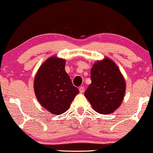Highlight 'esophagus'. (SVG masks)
<instances>
[{
    "label": "esophagus",
    "instance_id": "obj_1",
    "mask_svg": "<svg viewBox=\"0 0 153 153\" xmlns=\"http://www.w3.org/2000/svg\"><path fill=\"white\" fill-rule=\"evenodd\" d=\"M84 90H85V88H84L83 86H80L79 88V91H80V93H83L84 92Z\"/></svg>",
    "mask_w": 153,
    "mask_h": 153
}]
</instances>
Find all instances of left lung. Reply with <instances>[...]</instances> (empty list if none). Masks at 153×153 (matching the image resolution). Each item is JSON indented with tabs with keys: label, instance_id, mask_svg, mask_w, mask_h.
Here are the masks:
<instances>
[{
	"label": "left lung",
	"instance_id": "obj_1",
	"mask_svg": "<svg viewBox=\"0 0 153 153\" xmlns=\"http://www.w3.org/2000/svg\"><path fill=\"white\" fill-rule=\"evenodd\" d=\"M91 83L85 96L101 114L113 113L120 106L126 91V82L117 64L108 57L95 62L91 71Z\"/></svg>",
	"mask_w": 153,
	"mask_h": 153
}]
</instances>
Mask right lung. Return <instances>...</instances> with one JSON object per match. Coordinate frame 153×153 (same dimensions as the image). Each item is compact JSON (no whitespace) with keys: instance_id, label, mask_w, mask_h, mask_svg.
<instances>
[{"instance_id":"1","label":"right lung","mask_w":153,"mask_h":153,"mask_svg":"<svg viewBox=\"0 0 153 153\" xmlns=\"http://www.w3.org/2000/svg\"><path fill=\"white\" fill-rule=\"evenodd\" d=\"M65 59L52 56L39 67L34 77V94L41 106L52 114H62L79 93L65 70Z\"/></svg>"}]
</instances>
